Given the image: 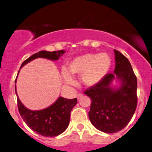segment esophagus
<instances>
[{
	"label": "esophagus",
	"mask_w": 152,
	"mask_h": 152,
	"mask_svg": "<svg viewBox=\"0 0 152 152\" xmlns=\"http://www.w3.org/2000/svg\"><path fill=\"white\" fill-rule=\"evenodd\" d=\"M76 96H77L78 99H80L81 97L82 96V94H78L77 95H76Z\"/></svg>",
	"instance_id": "34e87169"
}]
</instances>
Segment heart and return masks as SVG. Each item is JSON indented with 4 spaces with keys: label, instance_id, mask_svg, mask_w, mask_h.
Masks as SVG:
<instances>
[{
    "label": "heart",
    "instance_id": "b5f03b06",
    "mask_svg": "<svg viewBox=\"0 0 152 152\" xmlns=\"http://www.w3.org/2000/svg\"><path fill=\"white\" fill-rule=\"evenodd\" d=\"M111 67V58L108 54L85 53L69 61L67 73L62 70V77L66 83L72 84L71 76L82 75V81L86 86L93 87L105 77Z\"/></svg>",
    "mask_w": 152,
    "mask_h": 152
}]
</instances>
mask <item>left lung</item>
<instances>
[{"mask_svg": "<svg viewBox=\"0 0 152 152\" xmlns=\"http://www.w3.org/2000/svg\"><path fill=\"white\" fill-rule=\"evenodd\" d=\"M115 69L102 81L84 92L91 98L88 113L91 123L104 133L113 134L124 129L130 122L137 104V80L130 61L114 50ZM117 78L119 88H113L112 82Z\"/></svg>", "mask_w": 152, "mask_h": 152, "instance_id": "8db88e82", "label": "left lung"}]
</instances>
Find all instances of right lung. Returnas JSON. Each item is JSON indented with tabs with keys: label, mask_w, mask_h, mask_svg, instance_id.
I'll return each mask as SVG.
<instances>
[{
	"label": "right lung",
	"mask_w": 152,
	"mask_h": 152,
	"mask_svg": "<svg viewBox=\"0 0 152 152\" xmlns=\"http://www.w3.org/2000/svg\"><path fill=\"white\" fill-rule=\"evenodd\" d=\"M64 53V50L53 52L39 51L25 60L22 63L20 68L37 58H45L56 61ZM16 80L17 79H15V82ZM15 87L17 95L15 85ZM17 100L19 113L26 124L37 134L48 137L58 136L67 129L70 123V112L77 103L76 98L69 99L60 96L53 104L47 108L40 110H32L26 108L18 97H17Z\"/></svg>",
	"instance_id": "1"
}]
</instances>
